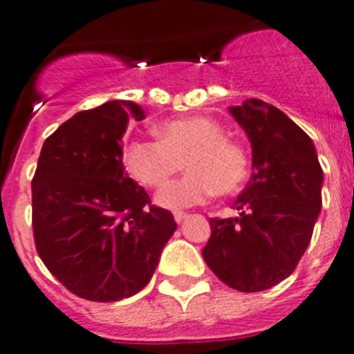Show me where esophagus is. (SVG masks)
Wrapping results in <instances>:
<instances>
[{
    "mask_svg": "<svg viewBox=\"0 0 354 354\" xmlns=\"http://www.w3.org/2000/svg\"><path fill=\"white\" fill-rule=\"evenodd\" d=\"M174 221H176V223H181V221H183V219L185 218H187V212H174Z\"/></svg>",
    "mask_w": 354,
    "mask_h": 354,
    "instance_id": "34e87169",
    "label": "esophagus"
}]
</instances>
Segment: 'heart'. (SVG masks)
Segmentation results:
<instances>
[{
  "label": "heart",
  "instance_id": "obj_1",
  "mask_svg": "<svg viewBox=\"0 0 354 354\" xmlns=\"http://www.w3.org/2000/svg\"><path fill=\"white\" fill-rule=\"evenodd\" d=\"M159 140H136L128 145L124 162L129 173L149 188H160L187 166L188 174L167 185L157 204L167 209L198 205L212 194L230 195L245 181L249 149L226 135L219 121L204 115L166 121L157 128Z\"/></svg>",
  "mask_w": 354,
  "mask_h": 354
}]
</instances>
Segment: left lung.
I'll list each match as a JSON object with an SVG mask.
<instances>
[{
    "mask_svg": "<svg viewBox=\"0 0 354 354\" xmlns=\"http://www.w3.org/2000/svg\"><path fill=\"white\" fill-rule=\"evenodd\" d=\"M252 145V176L236 197V218H211L202 256L240 292L286 280L303 257L322 209L324 171L310 136L282 111L250 98L230 107Z\"/></svg>",
    "mask_w": 354,
    "mask_h": 354,
    "instance_id": "8db88e82",
    "label": "left lung"
}]
</instances>
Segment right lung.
I'll use <instances>...</instances> for the list:
<instances>
[{
  "instance_id": "1",
  "label": "right lung",
  "mask_w": 354,
  "mask_h": 354,
  "mask_svg": "<svg viewBox=\"0 0 354 354\" xmlns=\"http://www.w3.org/2000/svg\"><path fill=\"white\" fill-rule=\"evenodd\" d=\"M128 111L145 118L124 100L72 115L44 140L32 178L41 261L65 289L98 303L140 292L176 230L173 214L124 173Z\"/></svg>"
}]
</instances>
